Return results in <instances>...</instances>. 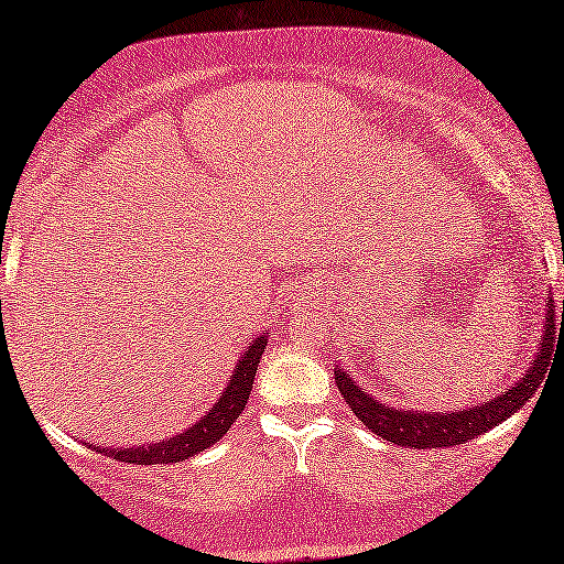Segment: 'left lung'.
<instances>
[{"instance_id": "obj_1", "label": "left lung", "mask_w": 564, "mask_h": 564, "mask_svg": "<svg viewBox=\"0 0 564 564\" xmlns=\"http://www.w3.org/2000/svg\"><path fill=\"white\" fill-rule=\"evenodd\" d=\"M554 300H546V330L539 346L536 359L531 361L529 372L513 384L506 395H500L490 403L469 408L457 413H419V411H395V408L382 405L380 400L367 395L357 382L351 380L344 369H336V384L341 390L346 405L354 415L372 429L377 436L388 438L392 444L413 446V449H438V446H457L469 438L485 434L508 415H513L519 408L527 405L529 398H534L539 384L544 382L546 367L552 359L554 346ZM562 323H564V303H562Z\"/></svg>"}]
</instances>
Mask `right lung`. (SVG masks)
<instances>
[{
	"label": "right lung",
	"mask_w": 564,
	"mask_h": 564,
	"mask_svg": "<svg viewBox=\"0 0 564 564\" xmlns=\"http://www.w3.org/2000/svg\"><path fill=\"white\" fill-rule=\"evenodd\" d=\"M267 338L261 336L249 346V351L243 354L241 361L236 365V372L230 375L228 388L223 392L218 403L213 405V411L205 415L203 421H197L195 426L184 431V434L169 438V442H159L151 446H138V449H102L110 454L112 459L130 462V465H161V462H182L192 457V454L207 449L218 438L226 434V431L234 426L238 415L243 413L246 400L251 395L253 377H257V367L261 354H264Z\"/></svg>",
	"instance_id": "obj_1"
}]
</instances>
